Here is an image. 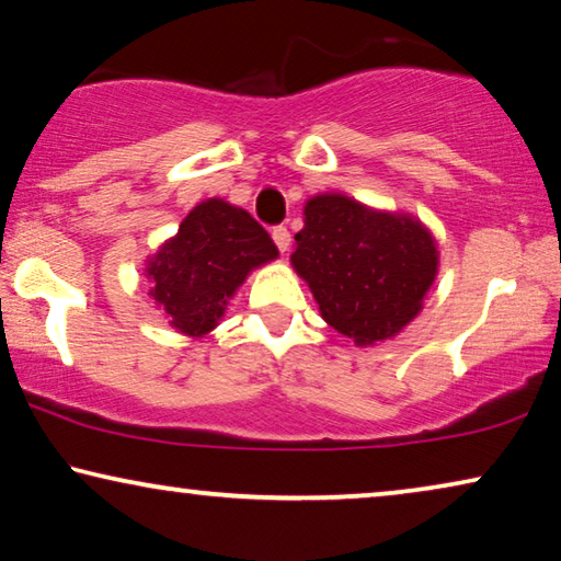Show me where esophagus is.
Returning <instances> with one entry per match:
<instances>
[{"mask_svg": "<svg viewBox=\"0 0 561 561\" xmlns=\"http://www.w3.org/2000/svg\"><path fill=\"white\" fill-rule=\"evenodd\" d=\"M272 239H274V244H277V249L279 252L284 254L289 249V231H287V227H274L272 229Z\"/></svg>", "mask_w": 561, "mask_h": 561, "instance_id": "34e87169", "label": "esophagus"}]
</instances>
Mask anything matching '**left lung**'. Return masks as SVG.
I'll use <instances>...</instances> for the list:
<instances>
[{"label":"left lung","instance_id":"obj_1","mask_svg":"<svg viewBox=\"0 0 561 561\" xmlns=\"http://www.w3.org/2000/svg\"><path fill=\"white\" fill-rule=\"evenodd\" d=\"M295 241L291 264L324 322L355 345L396 337L421 312L438 272L436 239L421 221L342 194L309 198Z\"/></svg>","mask_w":561,"mask_h":561}]
</instances>
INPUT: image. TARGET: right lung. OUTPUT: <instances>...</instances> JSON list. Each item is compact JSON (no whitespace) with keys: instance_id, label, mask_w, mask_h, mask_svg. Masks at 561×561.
<instances>
[{"instance_id":"obj_1","label":"right lung","mask_w":561,"mask_h":561,"mask_svg":"<svg viewBox=\"0 0 561 561\" xmlns=\"http://www.w3.org/2000/svg\"><path fill=\"white\" fill-rule=\"evenodd\" d=\"M277 256L270 233L244 208L206 198L148 259L150 297L169 314L171 328L201 337L219 324L247 274Z\"/></svg>"}]
</instances>
